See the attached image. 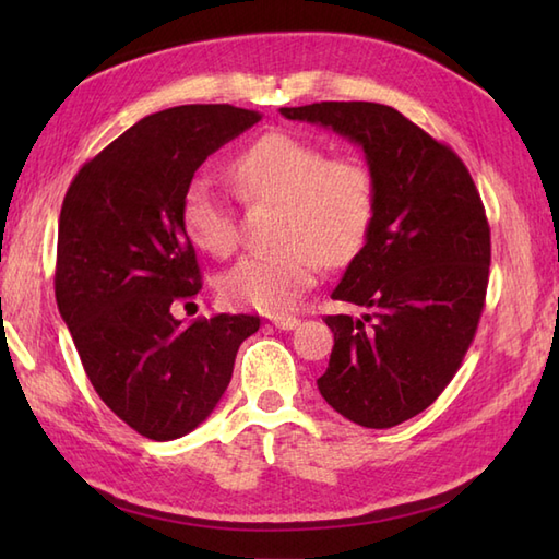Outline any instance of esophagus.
<instances>
[{
    "mask_svg": "<svg viewBox=\"0 0 559 559\" xmlns=\"http://www.w3.org/2000/svg\"><path fill=\"white\" fill-rule=\"evenodd\" d=\"M271 322H273V326L281 329V331H290V329H295V326L300 324V319L293 317V314H286V317H273Z\"/></svg>",
    "mask_w": 559,
    "mask_h": 559,
    "instance_id": "esophagus-1",
    "label": "esophagus"
}]
</instances>
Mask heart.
Masks as SVG:
<instances>
[{
  "label": "heart",
  "instance_id": "b5f03b06",
  "mask_svg": "<svg viewBox=\"0 0 559 559\" xmlns=\"http://www.w3.org/2000/svg\"><path fill=\"white\" fill-rule=\"evenodd\" d=\"M235 192L245 201H276L273 245L245 254L218 281L221 298L237 310L286 314L312 286L322 259L343 264L358 254L374 213L372 173L360 158L329 156L288 132L254 139L228 165ZM182 228L194 247L228 257L237 247L235 216L216 189L189 185Z\"/></svg>",
  "mask_w": 559,
  "mask_h": 559
}]
</instances>
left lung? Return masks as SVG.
I'll list each match as a JSON object with an SVG mask.
<instances>
[{
	"label": "left lung",
	"mask_w": 559,
	"mask_h": 559,
	"mask_svg": "<svg viewBox=\"0 0 559 559\" xmlns=\"http://www.w3.org/2000/svg\"><path fill=\"white\" fill-rule=\"evenodd\" d=\"M334 129L365 153L374 213L334 300L370 310L329 314L334 331L319 394L362 427L423 413L454 379L476 336L490 273V225L473 177L449 146L379 103L281 108Z\"/></svg>",
	"instance_id": "left-lung-1"
}]
</instances>
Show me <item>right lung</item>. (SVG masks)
<instances>
[{
  "instance_id": "obj_1",
  "label": "right lung",
  "mask_w": 559,
  "mask_h": 559,
  "mask_svg": "<svg viewBox=\"0 0 559 559\" xmlns=\"http://www.w3.org/2000/svg\"><path fill=\"white\" fill-rule=\"evenodd\" d=\"M261 115L180 105L148 115L71 180L57 233L55 295L83 370L132 430L168 442L204 423L230 384L252 314L185 326L177 305L201 290L182 199L213 151Z\"/></svg>"
}]
</instances>
